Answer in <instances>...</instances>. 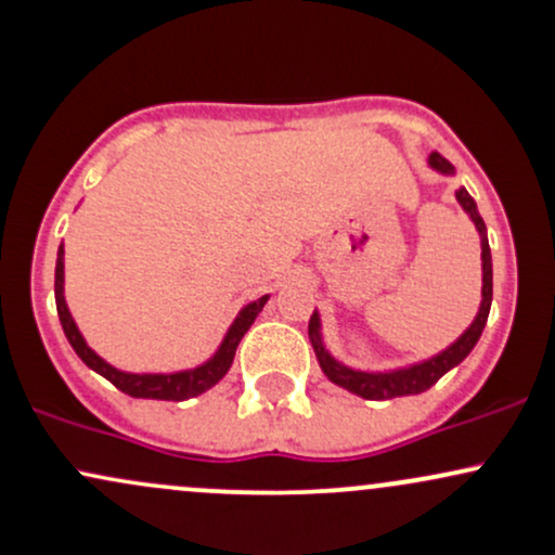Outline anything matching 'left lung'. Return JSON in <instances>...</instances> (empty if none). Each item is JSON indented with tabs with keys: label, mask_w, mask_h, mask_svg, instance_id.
I'll list each match as a JSON object with an SVG mask.
<instances>
[{
	"label": "left lung",
	"mask_w": 555,
	"mask_h": 555,
	"mask_svg": "<svg viewBox=\"0 0 555 555\" xmlns=\"http://www.w3.org/2000/svg\"><path fill=\"white\" fill-rule=\"evenodd\" d=\"M428 164H431V169L442 171V175H455L450 160L439 156V153H431V156H428ZM455 198L481 235V307L479 312H476V320L468 325V331L463 333L455 344H450V347L439 351V354L431 357V360H423L418 365H410V367H399V371L365 373V371H354V367L341 365V362H336L331 354H327L323 336H320V314L314 312L312 318H309V341H312L314 354H318V362L320 367H323V373L336 386H341V389H347L351 395L362 399H395V397L421 395V391L431 389V386L437 384L447 371L461 365V362L470 354V349L476 347V341H479L481 331H485L487 325V318H490V307H492V254H490V243H487L485 219L479 217V208H476L474 198L466 193V188L457 190Z\"/></svg>",
	"instance_id": "obj_1"
}]
</instances>
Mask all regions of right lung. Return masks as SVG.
Returning a JSON list of instances; mask_svg holds the SVG:
<instances>
[{
  "label": "right lung",
  "instance_id": "1",
  "mask_svg": "<svg viewBox=\"0 0 555 555\" xmlns=\"http://www.w3.org/2000/svg\"><path fill=\"white\" fill-rule=\"evenodd\" d=\"M267 299H270V296H261V299L246 304V307L241 309V314H237L235 323L230 325L224 341L219 344L217 354H214L211 360H206L204 365L190 367V371H180V373H124V371H118V367L108 365L103 357H98L92 349L87 347L85 336H81L79 327H76V323H74V318H70L68 304H65V296H63V243H61V248H57L55 304H57V318H61L65 338H68V344L74 347L76 354L81 357V362H85L87 367H92L94 373H100L103 378H108L116 389H121L124 395H129V397L171 399V402H182V399L204 395V391L211 389L214 384H219V380L224 378V373L230 371L237 344H241V338L246 336V331L251 327L256 314L261 312V307H264Z\"/></svg>",
  "mask_w": 555,
  "mask_h": 555
}]
</instances>
